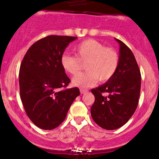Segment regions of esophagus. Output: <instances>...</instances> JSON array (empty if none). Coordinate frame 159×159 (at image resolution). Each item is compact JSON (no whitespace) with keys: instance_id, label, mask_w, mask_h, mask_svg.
Wrapping results in <instances>:
<instances>
[{"instance_id":"1","label":"esophagus","mask_w":159,"mask_h":159,"mask_svg":"<svg viewBox=\"0 0 159 159\" xmlns=\"http://www.w3.org/2000/svg\"><path fill=\"white\" fill-rule=\"evenodd\" d=\"M88 90H86V89H80V92H81V94H86V93L88 92Z\"/></svg>"}]
</instances>
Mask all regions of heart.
I'll use <instances>...</instances> for the list:
<instances>
[{
	"mask_svg": "<svg viewBox=\"0 0 159 159\" xmlns=\"http://www.w3.org/2000/svg\"><path fill=\"white\" fill-rule=\"evenodd\" d=\"M76 56L64 54L61 63L65 71L75 75L85 63L87 71L76 75L72 80V84L77 87L86 89L94 85L97 81H107L111 79L119 65V57L115 50L107 48L99 41L88 39L79 43L75 47Z\"/></svg>",
	"mask_w": 159,
	"mask_h": 159,
	"instance_id": "b5f03b06",
	"label": "heart"
}]
</instances>
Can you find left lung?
Wrapping results in <instances>:
<instances>
[{
    "label": "left lung",
    "mask_w": 159,
    "mask_h": 159,
    "mask_svg": "<svg viewBox=\"0 0 159 159\" xmlns=\"http://www.w3.org/2000/svg\"><path fill=\"white\" fill-rule=\"evenodd\" d=\"M119 65L111 79L91 89L95 100L91 108L93 120L102 129L124 125L137 108L141 90V72L131 49L120 40Z\"/></svg>",
    "instance_id": "obj_1"
}]
</instances>
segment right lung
I'll list each match as a JSON object with an SVG mask.
<instances>
[{"label": "right lung", "instance_id": "right-lung-1", "mask_svg": "<svg viewBox=\"0 0 159 159\" xmlns=\"http://www.w3.org/2000/svg\"><path fill=\"white\" fill-rule=\"evenodd\" d=\"M77 37L50 35L32 44L20 64V95L26 114L38 128L60 125L75 99L78 88L60 90L70 82L61 63L65 48Z\"/></svg>", "mask_w": 159, "mask_h": 159}]
</instances>
